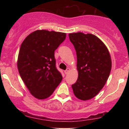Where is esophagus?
Masks as SVG:
<instances>
[{"instance_id": "1", "label": "esophagus", "mask_w": 129, "mask_h": 129, "mask_svg": "<svg viewBox=\"0 0 129 129\" xmlns=\"http://www.w3.org/2000/svg\"><path fill=\"white\" fill-rule=\"evenodd\" d=\"M69 72H70V69H69V68H67V69L66 70L64 71V73H65V74H66V75H67V74L69 73Z\"/></svg>"}]
</instances>
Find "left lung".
Here are the masks:
<instances>
[{"label": "left lung", "mask_w": 129, "mask_h": 129, "mask_svg": "<svg viewBox=\"0 0 129 129\" xmlns=\"http://www.w3.org/2000/svg\"><path fill=\"white\" fill-rule=\"evenodd\" d=\"M76 51L78 78L72 85L76 98L82 101L97 95L107 82L112 69L109 50L98 37L91 34H69Z\"/></svg>", "instance_id": "left-lung-1"}]
</instances>
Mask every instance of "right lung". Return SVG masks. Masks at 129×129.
I'll list each match as a JSON object with an SVG mask.
<instances>
[{
  "instance_id": "right-lung-1",
  "label": "right lung",
  "mask_w": 129,
  "mask_h": 129,
  "mask_svg": "<svg viewBox=\"0 0 129 129\" xmlns=\"http://www.w3.org/2000/svg\"><path fill=\"white\" fill-rule=\"evenodd\" d=\"M66 38L64 33L36 30L21 44L18 70L31 94L36 98L49 97L62 79L56 67L54 51Z\"/></svg>"
}]
</instances>
